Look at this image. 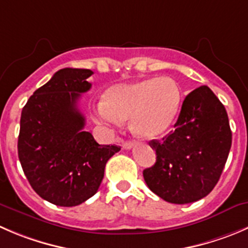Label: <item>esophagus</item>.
I'll list each match as a JSON object with an SVG mask.
<instances>
[{
	"label": "esophagus",
	"instance_id": "obj_1",
	"mask_svg": "<svg viewBox=\"0 0 248 248\" xmlns=\"http://www.w3.org/2000/svg\"><path fill=\"white\" fill-rule=\"evenodd\" d=\"M133 145H134V141H124V143L122 144V148H124V149H131Z\"/></svg>",
	"mask_w": 248,
	"mask_h": 248
}]
</instances>
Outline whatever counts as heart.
<instances>
[{
    "mask_svg": "<svg viewBox=\"0 0 248 248\" xmlns=\"http://www.w3.org/2000/svg\"><path fill=\"white\" fill-rule=\"evenodd\" d=\"M182 91L174 80L151 78L110 87L95 107V119L107 126L131 120L137 136L155 139L174 124L182 105Z\"/></svg>",
    "mask_w": 248,
    "mask_h": 248,
    "instance_id": "b5f03b06",
    "label": "heart"
}]
</instances>
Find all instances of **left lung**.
Listing matches in <instances>:
<instances>
[{
  "label": "left lung",
  "instance_id": "8db88e82",
  "mask_svg": "<svg viewBox=\"0 0 248 248\" xmlns=\"http://www.w3.org/2000/svg\"><path fill=\"white\" fill-rule=\"evenodd\" d=\"M149 144L156 151L155 165L143 170L149 189L167 202H195L213 190L227 162L232 148L227 110L201 86L185 97L174 131Z\"/></svg>",
  "mask_w": 248,
  "mask_h": 248
}]
</instances>
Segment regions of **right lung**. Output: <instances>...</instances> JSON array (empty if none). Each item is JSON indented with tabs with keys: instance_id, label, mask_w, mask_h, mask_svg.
<instances>
[{
	"instance_id": "add662e5",
	"label": "right lung",
	"mask_w": 248,
	"mask_h": 248,
	"mask_svg": "<svg viewBox=\"0 0 248 248\" xmlns=\"http://www.w3.org/2000/svg\"><path fill=\"white\" fill-rule=\"evenodd\" d=\"M93 74L65 68L33 92L23 108L18 156L33 190L48 202L73 207L92 198L117 145H99L78 108Z\"/></svg>"
}]
</instances>
